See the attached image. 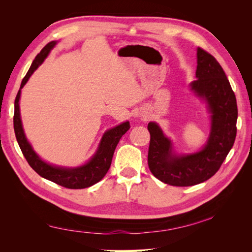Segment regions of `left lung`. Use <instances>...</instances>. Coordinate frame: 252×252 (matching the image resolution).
<instances>
[{"mask_svg":"<svg viewBox=\"0 0 252 252\" xmlns=\"http://www.w3.org/2000/svg\"><path fill=\"white\" fill-rule=\"evenodd\" d=\"M196 80L189 87L206 104L209 113L210 132L204 146L192 154H178L158 124L148 123L149 169L157 179L172 186H193L215 175L236 135V98L223 68L200 47L196 49Z\"/></svg>","mask_w":252,"mask_h":252,"instance_id":"8db88e82","label":"left lung"}]
</instances>
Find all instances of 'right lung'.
<instances>
[{
    "mask_svg": "<svg viewBox=\"0 0 252 252\" xmlns=\"http://www.w3.org/2000/svg\"><path fill=\"white\" fill-rule=\"evenodd\" d=\"M57 41H52L45 46L41 52L35 57L33 62L30 66L28 72L25 78L21 83V87L17 94L16 101H14V116H13V128L16 138L19 143V146L27 159L30 167L42 178L46 179L69 189H83L94 185L95 183L100 182L105 174L107 173L110 168L112 157L116 150L117 145L120 139L129 130L130 125L129 122H123L120 125L110 128L106 130L102 136V139L98 144L97 149L94 155L91 157L88 161L81 166L77 167H63L52 165L45 162L41 157L33 150L32 144L27 140L24 129H23L21 112H20V97L22 88L25 86L29 78L32 73L37 69V67L41 66L50 51L55 48Z\"/></svg>",
    "mask_w": 252,
    "mask_h": 252,
    "instance_id": "1",
    "label": "right lung"
}]
</instances>
